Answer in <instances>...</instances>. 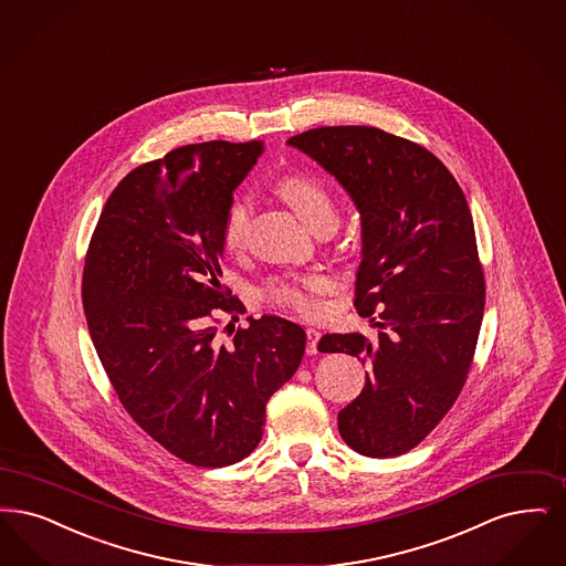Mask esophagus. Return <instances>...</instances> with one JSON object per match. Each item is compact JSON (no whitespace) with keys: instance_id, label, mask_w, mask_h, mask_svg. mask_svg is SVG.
I'll list each match as a JSON object with an SVG mask.
<instances>
[{"instance_id":"1","label":"esophagus","mask_w":566,"mask_h":566,"mask_svg":"<svg viewBox=\"0 0 566 566\" xmlns=\"http://www.w3.org/2000/svg\"><path fill=\"white\" fill-rule=\"evenodd\" d=\"M305 335H307V354H317V340H319V331L316 328H307L305 331Z\"/></svg>"}]
</instances>
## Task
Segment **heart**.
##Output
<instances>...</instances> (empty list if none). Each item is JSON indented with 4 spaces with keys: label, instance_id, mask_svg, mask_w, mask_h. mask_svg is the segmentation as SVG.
I'll return each instance as SVG.
<instances>
[{
    "label": "heart",
    "instance_id": "heart-1",
    "mask_svg": "<svg viewBox=\"0 0 566 566\" xmlns=\"http://www.w3.org/2000/svg\"><path fill=\"white\" fill-rule=\"evenodd\" d=\"M275 193L289 203L294 214L312 231L322 223H337V206L331 191L322 182L307 175H289L275 182ZM250 203L244 198L233 200L227 208L223 223V244L227 250L244 247L249 231ZM326 291L322 277L307 280H273L265 286V298L282 310H291L301 316L317 312V294Z\"/></svg>",
    "mask_w": 566,
    "mask_h": 566
}]
</instances>
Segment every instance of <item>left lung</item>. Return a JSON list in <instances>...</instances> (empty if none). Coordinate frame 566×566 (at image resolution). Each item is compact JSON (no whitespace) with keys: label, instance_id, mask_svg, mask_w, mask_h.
<instances>
[{"label":"left lung","instance_id":"obj_1","mask_svg":"<svg viewBox=\"0 0 566 566\" xmlns=\"http://www.w3.org/2000/svg\"><path fill=\"white\" fill-rule=\"evenodd\" d=\"M286 143L333 175L360 212L354 305L379 337L317 343L370 364L360 396L339 412L340 438L366 457H398L440 423L472 366L484 273L470 206L440 159L379 128L324 126Z\"/></svg>","mask_w":566,"mask_h":566}]
</instances>
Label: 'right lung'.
I'll return each instance as SVG.
<instances>
[{"label": "right lung", "mask_w": 566, "mask_h": 566, "mask_svg": "<svg viewBox=\"0 0 566 566\" xmlns=\"http://www.w3.org/2000/svg\"><path fill=\"white\" fill-rule=\"evenodd\" d=\"M261 154V140H208L138 166L105 203L84 265L88 331L119 402L200 468L256 449L268 400L305 352V331L284 317H249L229 345L214 324L242 312L219 282L223 223Z\"/></svg>", "instance_id": "1"}]
</instances>
